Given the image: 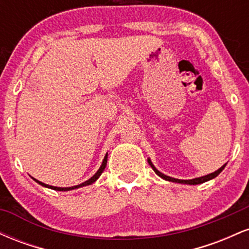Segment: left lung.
<instances>
[{"label": "left lung", "instance_id": "1", "mask_svg": "<svg viewBox=\"0 0 249 249\" xmlns=\"http://www.w3.org/2000/svg\"><path fill=\"white\" fill-rule=\"evenodd\" d=\"M147 161H148V164L151 165V167L153 168V171H154V172H156L157 174H158V176L160 177V178L165 179V180H167V181H172V182H179V184H188V185H198V184H202V182H206V181H208V180H211V179H214V178H215L216 176H219L220 172H221V171L224 170L225 166H226V164H225V165H222V166L220 167L219 170H216L215 172H213V173H210V174H207V176H204V177H200V178H194V179H190V180H181V179H176V178H172V177L165 176L164 173L159 172V171L157 170L156 167H154V165L152 164V161H151L150 159H147Z\"/></svg>", "mask_w": 249, "mask_h": 249}]
</instances>
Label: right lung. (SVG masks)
Here are the masks:
<instances>
[{
	"instance_id": "obj_1",
	"label": "right lung",
	"mask_w": 249,
	"mask_h": 249,
	"mask_svg": "<svg viewBox=\"0 0 249 249\" xmlns=\"http://www.w3.org/2000/svg\"><path fill=\"white\" fill-rule=\"evenodd\" d=\"M107 156L104 157V160H103V162H102V166L99 167V170L97 171V172H96L95 174H93V176L91 177L90 179L87 180V181L82 182V184L76 185V186H72V187H56V186H50V185H47V184H44V182L38 181V180H36L35 178H33V179L35 180L36 182H38L39 185H42V186L48 187V188H51V190H55V191H70V190H75V188H79V187H83V186H88V185L93 184V182H95L96 180L98 179L99 177H101V174L103 173V171H104L105 166H107Z\"/></svg>"
}]
</instances>
